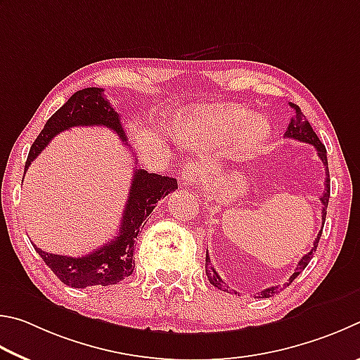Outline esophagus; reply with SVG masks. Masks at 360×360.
<instances>
[{"label":"esophagus","instance_id":"esophagus-1","mask_svg":"<svg viewBox=\"0 0 360 360\" xmlns=\"http://www.w3.org/2000/svg\"><path fill=\"white\" fill-rule=\"evenodd\" d=\"M202 179H204V167L198 162L190 161L185 164L184 169H181V175H180L181 185H188V186L199 185L200 181H202Z\"/></svg>","mask_w":360,"mask_h":360}]
</instances>
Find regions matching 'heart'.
<instances>
[{
  "mask_svg": "<svg viewBox=\"0 0 360 360\" xmlns=\"http://www.w3.org/2000/svg\"><path fill=\"white\" fill-rule=\"evenodd\" d=\"M267 134V123L261 117H248L240 107H219L204 113L191 123V136L209 141L238 139L245 147H255Z\"/></svg>",
  "mask_w": 360,
  "mask_h": 360,
  "instance_id": "heart-1",
  "label": "heart"
}]
</instances>
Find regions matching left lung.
<instances>
[{"mask_svg": "<svg viewBox=\"0 0 360 360\" xmlns=\"http://www.w3.org/2000/svg\"><path fill=\"white\" fill-rule=\"evenodd\" d=\"M289 105L292 107V109L295 110V117L291 118V123H289L288 126V131L285 137L288 139H295V141H300V142H305V143H310L313 145L314 148H316L318 151V156L321 158V161H323L324 167H326V190L323 193V196H321V202H323V228H324V221H326V213H327V205H329V198H330V176H329V164H327V151H326V147L323 145V142L319 141V137L316 136V132L313 131L311 124L308 123V120L304 117V113H302L300 107L295 105L292 103H289ZM321 234H323V231H319V234L316 236V238H314V243H313V248L308 251V253L302 257V259L297 262V267H295L294 274L291 275V278H289V281L285 285L289 286L291 283L297 278V275L302 274V270H304L308 262H310L313 259V255L316 253V248H318V243H319V238H321ZM205 274H207V278H209V281L212 283L213 286L221 289V291L224 292H229L231 294V289L228 288V285L221 280V276H219L217 274V270L213 269L212 262H210V256H209V251L205 253ZM281 288L280 286H272V288H267L264 289V291L257 295L259 299H267V297H272L274 294L280 292ZM237 294V292H236Z\"/></svg>", "mask_w": 360, "mask_h": 360, "instance_id": "obj_1", "label": "left lung"}]
</instances>
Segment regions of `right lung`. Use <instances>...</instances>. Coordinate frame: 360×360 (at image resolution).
<instances>
[{"label": "right lung", "mask_w": 360, "mask_h": 360, "mask_svg": "<svg viewBox=\"0 0 360 360\" xmlns=\"http://www.w3.org/2000/svg\"><path fill=\"white\" fill-rule=\"evenodd\" d=\"M72 126H105L126 142L122 117L112 109L109 101L104 98V90L94 86L84 88L74 93L68 103L47 120L41 134L31 145L27 162H25V172L56 134ZM179 185L172 176L148 174L145 169H134L122 226H120L115 240L80 257L47 253L37 248L36 245L33 247L44 262L52 269V272L68 286L86 288L117 285L134 270V259H132L134 243L139 232L143 228L145 219L153 212L158 200L166 198Z\"/></svg>", "instance_id": "obj_1"}]
</instances>
